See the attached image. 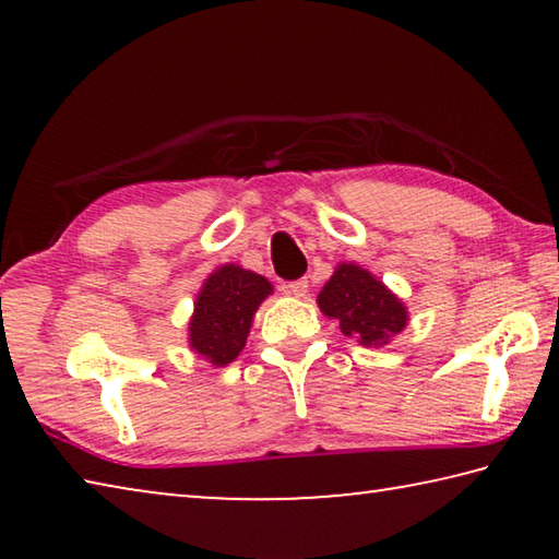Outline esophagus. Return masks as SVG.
<instances>
[{"label": "esophagus", "instance_id": "esophagus-1", "mask_svg": "<svg viewBox=\"0 0 559 559\" xmlns=\"http://www.w3.org/2000/svg\"><path fill=\"white\" fill-rule=\"evenodd\" d=\"M283 293H288V296H296V298H306L308 296V281L300 278V281H288L281 286Z\"/></svg>", "mask_w": 559, "mask_h": 559}]
</instances>
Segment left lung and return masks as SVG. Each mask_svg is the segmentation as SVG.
<instances>
[{
  "label": "left lung",
  "instance_id": "1",
  "mask_svg": "<svg viewBox=\"0 0 559 559\" xmlns=\"http://www.w3.org/2000/svg\"><path fill=\"white\" fill-rule=\"evenodd\" d=\"M318 308L337 320L340 333L365 347L386 345L409 320L404 302L357 263H340L318 293Z\"/></svg>",
  "mask_w": 559,
  "mask_h": 559
}]
</instances>
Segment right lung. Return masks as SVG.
<instances>
[{
	"label": "right lung",
	"mask_w": 559,
	"mask_h": 559,
	"mask_svg": "<svg viewBox=\"0 0 559 559\" xmlns=\"http://www.w3.org/2000/svg\"><path fill=\"white\" fill-rule=\"evenodd\" d=\"M271 293L273 286L259 273L236 263L219 266L197 293L189 347L216 367L234 362L249 337L253 313Z\"/></svg>",
	"instance_id": "add662e5"
}]
</instances>
